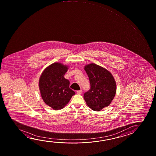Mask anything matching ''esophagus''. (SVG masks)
<instances>
[{
    "instance_id": "1",
    "label": "esophagus",
    "mask_w": 156,
    "mask_h": 156,
    "mask_svg": "<svg viewBox=\"0 0 156 156\" xmlns=\"http://www.w3.org/2000/svg\"><path fill=\"white\" fill-rule=\"evenodd\" d=\"M82 90H78V91H77V92H76V93H77V94H80L81 93H82Z\"/></svg>"
}]
</instances>
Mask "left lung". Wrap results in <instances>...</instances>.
Masks as SVG:
<instances>
[{
    "label": "left lung",
    "mask_w": 156,
    "mask_h": 156,
    "mask_svg": "<svg viewBox=\"0 0 156 156\" xmlns=\"http://www.w3.org/2000/svg\"><path fill=\"white\" fill-rule=\"evenodd\" d=\"M89 77L90 89L85 92L84 98L92 110L100 111L110 105L115 97L116 85L110 72L96 64L84 67Z\"/></svg>",
    "instance_id": "8db88e82"
}]
</instances>
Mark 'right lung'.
<instances>
[{"label":"right lung","instance_id":"1","mask_svg":"<svg viewBox=\"0 0 156 156\" xmlns=\"http://www.w3.org/2000/svg\"><path fill=\"white\" fill-rule=\"evenodd\" d=\"M69 67L55 62L47 67L39 79L41 97L46 105L54 110L62 109L75 92L69 88V80L64 78Z\"/></svg>","mask_w":156,"mask_h":156}]
</instances>
